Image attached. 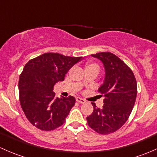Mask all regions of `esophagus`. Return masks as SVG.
<instances>
[{
    "instance_id": "esophagus-1",
    "label": "esophagus",
    "mask_w": 157,
    "mask_h": 157,
    "mask_svg": "<svg viewBox=\"0 0 157 157\" xmlns=\"http://www.w3.org/2000/svg\"><path fill=\"white\" fill-rule=\"evenodd\" d=\"M76 101H77V102H79V103H81V104L86 103V100H84L83 98H80V97H77V98H76Z\"/></svg>"
}]
</instances>
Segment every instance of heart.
<instances>
[{
	"label": "heart",
	"mask_w": 157,
	"mask_h": 157,
	"mask_svg": "<svg viewBox=\"0 0 157 157\" xmlns=\"http://www.w3.org/2000/svg\"><path fill=\"white\" fill-rule=\"evenodd\" d=\"M90 69H97L99 71V66L94 62H87L86 64V70H90Z\"/></svg>",
	"instance_id": "obj_1"
}]
</instances>
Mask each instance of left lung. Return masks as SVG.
<instances>
[{"mask_svg": "<svg viewBox=\"0 0 157 157\" xmlns=\"http://www.w3.org/2000/svg\"><path fill=\"white\" fill-rule=\"evenodd\" d=\"M92 56L105 66V81L98 89L105 99L102 108L92 103L94 110L86 117L87 123L96 132L108 135L117 131L129 117L138 92L136 79L131 68L114 54L102 52Z\"/></svg>", "mask_w": 157, "mask_h": 157, "instance_id": "1", "label": "left lung"}]
</instances>
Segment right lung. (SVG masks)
Returning a JSON list of instances; mask_svg holds the SVG:
<instances>
[{
	"label": "right lung",
	"mask_w": 157,
	"mask_h": 157,
	"mask_svg": "<svg viewBox=\"0 0 157 157\" xmlns=\"http://www.w3.org/2000/svg\"><path fill=\"white\" fill-rule=\"evenodd\" d=\"M82 57L47 52L31 59L19 76V101L31 124L43 131L61 126L75 104L73 96L56 97L52 90Z\"/></svg>",
	"instance_id": "right-lung-1"
}]
</instances>
